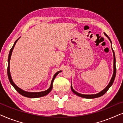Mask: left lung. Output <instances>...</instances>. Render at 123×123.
Masks as SVG:
<instances>
[{
  "label": "left lung",
  "mask_w": 123,
  "mask_h": 123,
  "mask_svg": "<svg viewBox=\"0 0 123 123\" xmlns=\"http://www.w3.org/2000/svg\"><path fill=\"white\" fill-rule=\"evenodd\" d=\"M104 35H105L107 37V38H108V39L110 40L111 43V48H112V43H111V41L110 38H109V37L107 36V35L106 34V33L104 32ZM112 53H113V55H114V72H113V74H112V76L111 77V79L110 82H109L108 85L106 87H105V88L103 90L101 91L98 92V93H96V94H93V95H84V94H81V93H78V92H77L75 91L74 90L73 88V87H72V83H71V90L73 92L75 95L78 96L80 97H83V98H97V97H99L100 96H102V95H104V94H105L106 92L107 91V90H109V88H110V87L111 86L112 83H113V82L114 81V80H115V76H116V72H117V69H116V65H115V63H116V59H115V53H114V51L113 49H112Z\"/></svg>",
  "instance_id": "left-lung-1"
}]
</instances>
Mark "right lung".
<instances>
[{"instance_id": "1", "label": "right lung", "mask_w": 123, "mask_h": 123, "mask_svg": "<svg viewBox=\"0 0 123 123\" xmlns=\"http://www.w3.org/2000/svg\"><path fill=\"white\" fill-rule=\"evenodd\" d=\"M19 38H18V39L14 42V45H13V47L11 48V50H10L9 53V56H8L7 73H8V78H9L10 83H11V85L13 86V87H14L15 89H16V90L18 92V93H19V94H21V95H22L25 97H28V98H37V97H41L44 96H46V95H48V94L49 93L50 91H51L52 88H53V84L54 80L55 77H56V75H58V74L60 73V72H62V70H60V71L57 72L54 75L53 79H52V80H51V85H50V87L49 88V89H48V90H46V91H44L38 92H27V91H25L22 90V89L20 88L19 87H18L17 86L16 84L14 83V82H13V80H12V77H11V72H10V60H11V55H12V51L13 50V49H14L15 45H16V43L17 42V41L18 40V39H19Z\"/></svg>"}]
</instances>
